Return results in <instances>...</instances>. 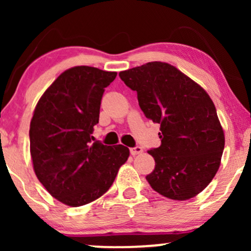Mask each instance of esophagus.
<instances>
[{
	"label": "esophagus",
	"mask_w": 251,
	"mask_h": 251,
	"mask_svg": "<svg viewBox=\"0 0 251 251\" xmlns=\"http://www.w3.org/2000/svg\"><path fill=\"white\" fill-rule=\"evenodd\" d=\"M129 152H131L132 155H137V154H140L143 152V148H140V146H135V148H131L129 149Z\"/></svg>",
	"instance_id": "34e87169"
}]
</instances>
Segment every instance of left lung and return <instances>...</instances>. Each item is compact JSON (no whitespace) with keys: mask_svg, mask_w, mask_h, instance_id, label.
<instances>
[{"mask_svg":"<svg viewBox=\"0 0 251 251\" xmlns=\"http://www.w3.org/2000/svg\"><path fill=\"white\" fill-rule=\"evenodd\" d=\"M119 76L137 92L146 118L160 125L162 145L149 151L155 166L146 180L170 200L195 197L215 177L224 150L223 128L209 94L165 62L145 63Z\"/></svg>","mask_w":251,"mask_h":251,"instance_id":"left-lung-1","label":"left lung"}]
</instances>
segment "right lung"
<instances>
[{
    "label": "right lung",
    "mask_w": 251,
    "mask_h": 251,
    "mask_svg": "<svg viewBox=\"0 0 251 251\" xmlns=\"http://www.w3.org/2000/svg\"><path fill=\"white\" fill-rule=\"evenodd\" d=\"M116 72L77 66L65 71L37 102L29 128L34 171L50 194L70 206H81L111 188L127 160L124 145L94 140L105 88Z\"/></svg>",
    "instance_id": "1"
}]
</instances>
